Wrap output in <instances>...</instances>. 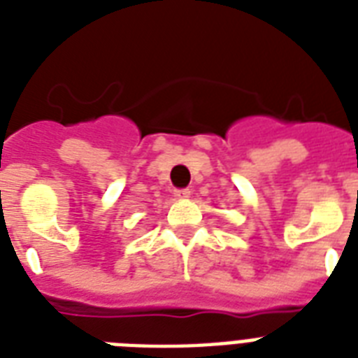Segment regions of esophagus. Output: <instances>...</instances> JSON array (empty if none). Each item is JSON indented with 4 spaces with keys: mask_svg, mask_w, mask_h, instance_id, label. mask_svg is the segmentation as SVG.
I'll return each mask as SVG.
<instances>
[{
    "mask_svg": "<svg viewBox=\"0 0 358 358\" xmlns=\"http://www.w3.org/2000/svg\"><path fill=\"white\" fill-rule=\"evenodd\" d=\"M174 196H176V199H189L191 189H187V187H185V189H176L174 191Z\"/></svg>",
    "mask_w": 358,
    "mask_h": 358,
    "instance_id": "obj_1",
    "label": "esophagus"
}]
</instances>
